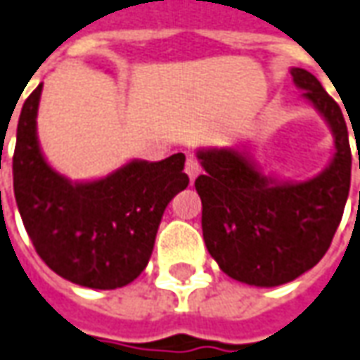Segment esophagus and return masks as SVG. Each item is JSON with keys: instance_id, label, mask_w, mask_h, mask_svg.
Wrapping results in <instances>:
<instances>
[{"instance_id": "34e87169", "label": "esophagus", "mask_w": 360, "mask_h": 360, "mask_svg": "<svg viewBox=\"0 0 360 360\" xmlns=\"http://www.w3.org/2000/svg\"><path fill=\"white\" fill-rule=\"evenodd\" d=\"M185 173L189 175V179L193 181L197 175L200 173V163L197 161V158H193V155H189L187 158V161H185Z\"/></svg>"}]
</instances>
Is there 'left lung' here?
Listing matches in <instances>:
<instances>
[{
	"mask_svg": "<svg viewBox=\"0 0 360 360\" xmlns=\"http://www.w3.org/2000/svg\"><path fill=\"white\" fill-rule=\"evenodd\" d=\"M292 77L331 124L337 149L331 165L311 181L280 185L260 175L238 151L211 149L199 151L207 173L195 181L207 250L232 280L262 288L292 282L323 258L351 187L343 112L311 72L292 68Z\"/></svg>",
	"mask_w": 360,
	"mask_h": 360,
	"instance_id": "8db88e82",
	"label": "left lung"
}]
</instances>
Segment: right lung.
Returning a JSON list of instances; mask_svg holds the SVG:
<instances>
[{"instance_id":"1","label":"right lung","mask_w":360,"mask_h":360,"mask_svg":"<svg viewBox=\"0 0 360 360\" xmlns=\"http://www.w3.org/2000/svg\"><path fill=\"white\" fill-rule=\"evenodd\" d=\"M41 88L21 108L13 153V193L27 234L60 278L94 290L122 288L148 266L167 202L189 185L185 155L131 161L106 179L70 183L39 149Z\"/></svg>"}]
</instances>
